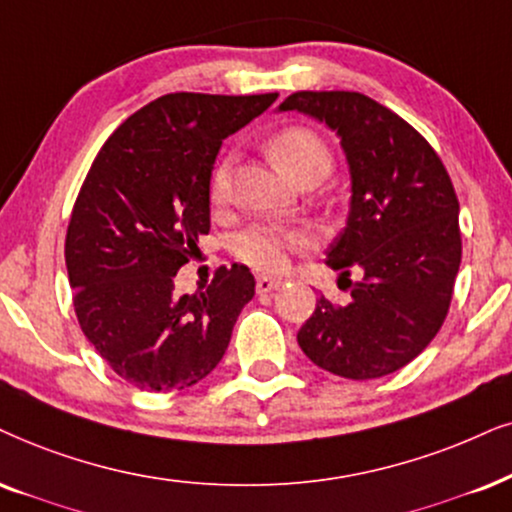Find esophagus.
<instances>
[{
	"mask_svg": "<svg viewBox=\"0 0 512 512\" xmlns=\"http://www.w3.org/2000/svg\"><path fill=\"white\" fill-rule=\"evenodd\" d=\"M278 286H281V281H278V278H269V276L257 278V293L260 295L271 293V290H276Z\"/></svg>",
	"mask_w": 512,
	"mask_h": 512,
	"instance_id": "obj_1",
	"label": "esophagus"
}]
</instances>
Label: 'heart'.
Instances as JSON below:
<instances>
[{
	"mask_svg": "<svg viewBox=\"0 0 512 512\" xmlns=\"http://www.w3.org/2000/svg\"><path fill=\"white\" fill-rule=\"evenodd\" d=\"M267 151L274 163L288 174L290 179L302 181L309 174H323L331 170L333 158L326 141L307 127H286L269 139ZM231 167L234 155H224L217 160L210 174V198L212 203H224L229 196ZM309 245V234L293 226H250L236 238V255L245 264L260 271H281L288 264L293 252H300Z\"/></svg>",
	"mask_w": 512,
	"mask_h": 512,
	"instance_id": "1",
	"label": "heart"
}]
</instances>
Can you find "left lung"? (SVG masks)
<instances>
[{"instance_id":"left-lung-1","label":"left lung","mask_w":512,"mask_h":512,"mask_svg":"<svg viewBox=\"0 0 512 512\" xmlns=\"http://www.w3.org/2000/svg\"><path fill=\"white\" fill-rule=\"evenodd\" d=\"M278 111L312 115L338 132L352 174L347 226L326 260L352 300L340 307L319 297L297 342L323 371L383 378L416 359L449 314L461 267L454 184L435 148L364 94L295 92ZM352 268L362 274L357 284Z\"/></svg>"}]
</instances>
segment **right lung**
I'll use <instances>...</instances> for the list:
<instances>
[{
	"label": "right lung",
	"instance_id": "right-lung-1",
	"mask_svg": "<svg viewBox=\"0 0 512 512\" xmlns=\"http://www.w3.org/2000/svg\"><path fill=\"white\" fill-rule=\"evenodd\" d=\"M278 94L177 92L139 108L101 146L66 234L82 333L122 380L172 392L203 380L255 295L245 264L208 288L174 293V276L210 231V174L222 141Z\"/></svg>",
	"mask_w": 512,
	"mask_h": 512
}]
</instances>
